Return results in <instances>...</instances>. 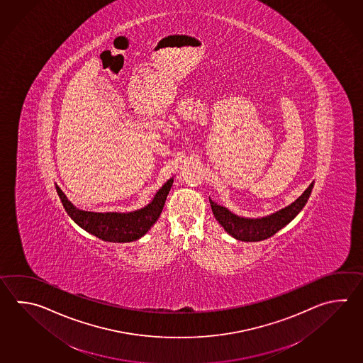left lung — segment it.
Wrapping results in <instances>:
<instances>
[{"label":"left lung","mask_w":363,"mask_h":363,"mask_svg":"<svg viewBox=\"0 0 363 363\" xmlns=\"http://www.w3.org/2000/svg\"><path fill=\"white\" fill-rule=\"evenodd\" d=\"M313 186L314 182H311V186L303 191V195L295 200L292 204H289V207L283 208L277 213L257 218V220L239 217L231 213L229 209L216 204L215 201L211 199L209 201H211V207L216 220L221 223L222 228L225 231H228L231 237L242 242H259V240L273 237L275 233H278L281 228H284L298 215V212L303 209L311 196Z\"/></svg>","instance_id":"obj_1"}]
</instances>
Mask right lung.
<instances>
[{
	"mask_svg": "<svg viewBox=\"0 0 363 363\" xmlns=\"http://www.w3.org/2000/svg\"><path fill=\"white\" fill-rule=\"evenodd\" d=\"M172 184L173 178L164 184L148 206L130 213H96L82 211L74 208L71 201H68L66 195L62 193L58 186H55V189L67 213L80 228L104 242L126 243L143 237L157 221Z\"/></svg>",
	"mask_w": 363,
	"mask_h": 363,
	"instance_id": "1",
	"label": "right lung"
}]
</instances>
